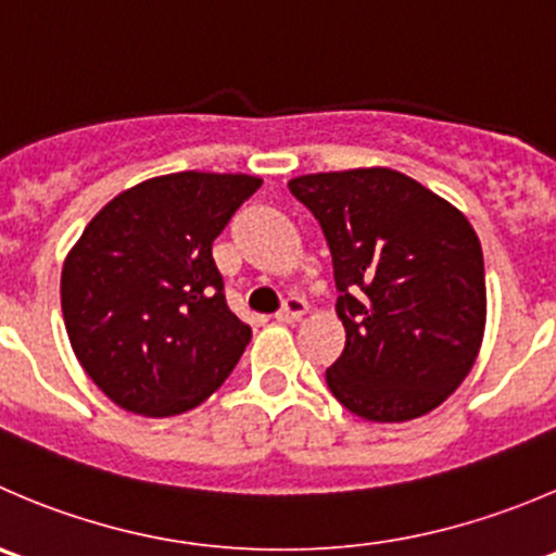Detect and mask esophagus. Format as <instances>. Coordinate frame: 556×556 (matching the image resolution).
Segmentation results:
<instances>
[{
	"label": "esophagus",
	"instance_id": "1",
	"mask_svg": "<svg viewBox=\"0 0 556 556\" xmlns=\"http://www.w3.org/2000/svg\"><path fill=\"white\" fill-rule=\"evenodd\" d=\"M306 315V304L301 299H288L282 309L277 312V323H295Z\"/></svg>",
	"mask_w": 556,
	"mask_h": 556
}]
</instances>
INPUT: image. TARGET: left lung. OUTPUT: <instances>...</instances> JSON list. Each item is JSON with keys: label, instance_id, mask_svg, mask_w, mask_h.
Instances as JSON below:
<instances>
[{"label": "left lung", "instance_id": "1", "mask_svg": "<svg viewBox=\"0 0 556 556\" xmlns=\"http://www.w3.org/2000/svg\"><path fill=\"white\" fill-rule=\"evenodd\" d=\"M288 187L333 257L344 350L326 369L331 393L375 424L432 413L470 375L486 328L470 219L393 168L306 174Z\"/></svg>", "mask_w": 556, "mask_h": 556}]
</instances>
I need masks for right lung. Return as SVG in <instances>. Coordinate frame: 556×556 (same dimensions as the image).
Segmentation results:
<instances>
[{
  "mask_svg": "<svg viewBox=\"0 0 556 556\" xmlns=\"http://www.w3.org/2000/svg\"><path fill=\"white\" fill-rule=\"evenodd\" d=\"M263 185L247 174L154 176L94 214L62 266L75 358L127 413L168 418L206 402L250 326L225 304L212 244Z\"/></svg>",
  "mask_w": 556,
  "mask_h": 556,
  "instance_id": "right-lung-1",
  "label": "right lung"
}]
</instances>
